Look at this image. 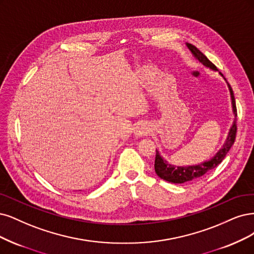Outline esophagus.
<instances>
[{"mask_svg":"<svg viewBox=\"0 0 254 254\" xmlns=\"http://www.w3.org/2000/svg\"><path fill=\"white\" fill-rule=\"evenodd\" d=\"M151 132V127L148 123H139L134 127L133 133L135 136H145Z\"/></svg>","mask_w":254,"mask_h":254,"instance_id":"obj_1","label":"esophagus"}]
</instances>
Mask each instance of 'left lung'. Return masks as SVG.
<instances>
[{"label":"left lung","instance_id":"1","mask_svg":"<svg viewBox=\"0 0 254 254\" xmlns=\"http://www.w3.org/2000/svg\"><path fill=\"white\" fill-rule=\"evenodd\" d=\"M186 45H187L188 49L191 51L192 56H193L199 63H202L204 66L210 68L213 71H218L215 65L212 64L210 61L207 59V57L204 54H202V52H200L195 46H193L192 44H189V43H187ZM218 73H220L224 77V75L221 72H218ZM224 80L226 81L225 77H224ZM226 83H227V81H226ZM227 85H228V88L230 91L232 111H233V115H234L235 119L233 121V124L229 130L228 136H227L226 142L223 145V147L216 152V154L212 157V159H210L209 161H206V162H203V163H199L197 165H191V166L171 165L167 161H165L161 156L160 152L156 150L155 161H154V170H155V173L161 179H163L164 181H167L169 183H173V184L187 183L192 180H196L200 177H203L205 173L214 169L218 164L222 163L224 157L226 156L227 153H228L230 148L234 144L235 136H237V115H238L237 105H235V99H234V94H233L231 86L228 83H227Z\"/></svg>","mask_w":254,"mask_h":254}]
</instances>
